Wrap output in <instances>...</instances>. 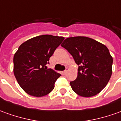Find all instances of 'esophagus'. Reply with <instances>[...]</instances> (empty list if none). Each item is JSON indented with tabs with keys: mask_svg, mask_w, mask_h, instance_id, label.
Segmentation results:
<instances>
[{
	"mask_svg": "<svg viewBox=\"0 0 121 121\" xmlns=\"http://www.w3.org/2000/svg\"><path fill=\"white\" fill-rule=\"evenodd\" d=\"M67 72H68V69H66V70H65V71L63 72V73H64V74L65 75L66 74V73H67Z\"/></svg>",
	"mask_w": 121,
	"mask_h": 121,
	"instance_id": "34e87169",
	"label": "esophagus"
}]
</instances>
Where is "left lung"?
I'll return each instance as SVG.
<instances>
[{
	"label": "left lung",
	"mask_w": 121,
	"mask_h": 121,
	"mask_svg": "<svg viewBox=\"0 0 121 121\" xmlns=\"http://www.w3.org/2000/svg\"><path fill=\"white\" fill-rule=\"evenodd\" d=\"M61 46L67 50L79 66L78 76L70 82L78 95L90 97L106 86L112 74L113 57L105 45L84 36L66 38Z\"/></svg>",
	"instance_id": "8db88e82"
}]
</instances>
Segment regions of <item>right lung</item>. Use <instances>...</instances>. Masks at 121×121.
<instances>
[{"mask_svg": "<svg viewBox=\"0 0 121 121\" xmlns=\"http://www.w3.org/2000/svg\"><path fill=\"white\" fill-rule=\"evenodd\" d=\"M64 37L43 35L27 40L14 56V74L24 91L34 97H43L51 92L61 75L46 65Z\"/></svg>", "mask_w": 121, "mask_h": 121, "instance_id": "right-lung-1", "label": "right lung"}]
</instances>
